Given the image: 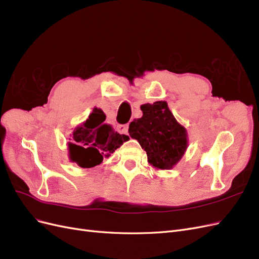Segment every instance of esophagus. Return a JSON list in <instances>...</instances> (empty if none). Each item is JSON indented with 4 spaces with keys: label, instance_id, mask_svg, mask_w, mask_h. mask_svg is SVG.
I'll list each match as a JSON object with an SVG mask.
<instances>
[{
    "label": "esophagus",
    "instance_id": "1",
    "mask_svg": "<svg viewBox=\"0 0 259 259\" xmlns=\"http://www.w3.org/2000/svg\"><path fill=\"white\" fill-rule=\"evenodd\" d=\"M117 131H119V132L121 133V134L127 135V133H128V125H127V124L119 125V126H117Z\"/></svg>",
    "mask_w": 259,
    "mask_h": 259
}]
</instances>
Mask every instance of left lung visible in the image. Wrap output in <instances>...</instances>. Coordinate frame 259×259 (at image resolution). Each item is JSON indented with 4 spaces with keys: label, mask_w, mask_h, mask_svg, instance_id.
<instances>
[{
    "label": "left lung",
    "mask_w": 259,
    "mask_h": 259,
    "mask_svg": "<svg viewBox=\"0 0 259 259\" xmlns=\"http://www.w3.org/2000/svg\"><path fill=\"white\" fill-rule=\"evenodd\" d=\"M143 116L131 122L128 134L147 152L148 163L156 169H171L188 148L187 130L170 112L166 101L140 106Z\"/></svg>",
    "instance_id": "obj_1"
}]
</instances>
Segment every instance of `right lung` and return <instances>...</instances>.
<instances>
[{
    "label": "right lung",
    "instance_id": "obj_1",
    "mask_svg": "<svg viewBox=\"0 0 259 259\" xmlns=\"http://www.w3.org/2000/svg\"><path fill=\"white\" fill-rule=\"evenodd\" d=\"M106 114L101 109L94 108L82 125L72 133V143H68L69 159L83 168H91L109 158L123 143L130 139L115 132L110 124L105 123Z\"/></svg>",
    "mask_w": 259,
    "mask_h": 259
}]
</instances>
